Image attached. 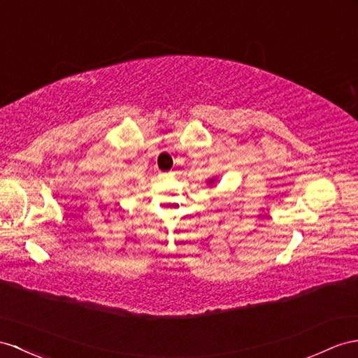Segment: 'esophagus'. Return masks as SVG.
<instances>
[{"instance_id":"1","label":"esophagus","mask_w":358,"mask_h":358,"mask_svg":"<svg viewBox=\"0 0 358 358\" xmlns=\"http://www.w3.org/2000/svg\"><path fill=\"white\" fill-rule=\"evenodd\" d=\"M163 176H166V173H163Z\"/></svg>"}]
</instances>
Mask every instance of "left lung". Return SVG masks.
<instances>
[{
  "label": "left lung",
  "mask_w": 358,
  "mask_h": 358,
  "mask_svg": "<svg viewBox=\"0 0 358 358\" xmlns=\"http://www.w3.org/2000/svg\"><path fill=\"white\" fill-rule=\"evenodd\" d=\"M216 181H217V178H216V177H212V178H210V180L207 181V182H208V185H210V186H213Z\"/></svg>",
  "instance_id": "1"
}]
</instances>
